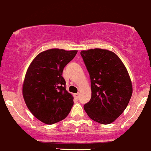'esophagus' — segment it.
Returning a JSON list of instances; mask_svg holds the SVG:
<instances>
[{"instance_id": "esophagus-1", "label": "esophagus", "mask_w": 151, "mask_h": 151, "mask_svg": "<svg viewBox=\"0 0 151 151\" xmlns=\"http://www.w3.org/2000/svg\"><path fill=\"white\" fill-rule=\"evenodd\" d=\"M74 97H76V98H78V97H79V93L74 94Z\"/></svg>"}]
</instances>
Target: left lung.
I'll use <instances>...</instances> for the list:
<instances>
[{"instance_id":"obj_1","label":"left lung","mask_w":151,"mask_h":151,"mask_svg":"<svg viewBox=\"0 0 151 151\" xmlns=\"http://www.w3.org/2000/svg\"><path fill=\"white\" fill-rule=\"evenodd\" d=\"M80 54L89 74L92 91L84 110L94 121L112 123L125 110L132 94L126 67L117 54L107 49H90Z\"/></svg>"}]
</instances>
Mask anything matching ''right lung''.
I'll use <instances>...</instances> for the list:
<instances>
[{"label":"right lung","mask_w":151,"mask_h":151,"mask_svg":"<svg viewBox=\"0 0 151 151\" xmlns=\"http://www.w3.org/2000/svg\"><path fill=\"white\" fill-rule=\"evenodd\" d=\"M77 50L51 49L39 53L26 73L22 93L30 112L41 122L52 125L64 120L74 105L66 90L63 69Z\"/></svg>","instance_id":"add662e5"}]
</instances>
